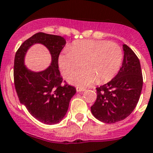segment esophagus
Segmentation results:
<instances>
[{"label": "esophagus", "instance_id": "34e87169", "mask_svg": "<svg viewBox=\"0 0 153 153\" xmlns=\"http://www.w3.org/2000/svg\"><path fill=\"white\" fill-rule=\"evenodd\" d=\"M85 88H81V87H76V91H78V92H81V91H85Z\"/></svg>", "mask_w": 153, "mask_h": 153}]
</instances>
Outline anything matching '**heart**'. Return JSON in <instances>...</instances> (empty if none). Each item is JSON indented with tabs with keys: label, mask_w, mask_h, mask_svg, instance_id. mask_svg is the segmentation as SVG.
I'll return each mask as SVG.
<instances>
[{
	"label": "heart",
	"mask_w": 153,
	"mask_h": 153,
	"mask_svg": "<svg viewBox=\"0 0 153 153\" xmlns=\"http://www.w3.org/2000/svg\"><path fill=\"white\" fill-rule=\"evenodd\" d=\"M123 60V51L115 43L105 41H75L63 50L58 64L64 77H68L81 66L85 68L68 77L71 84L89 86L95 81L102 84L110 81L118 73Z\"/></svg>",
	"instance_id": "heart-1"
}]
</instances>
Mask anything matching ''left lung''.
Wrapping results in <instances>:
<instances>
[{
  "instance_id": "obj_1",
  "label": "left lung",
  "mask_w": 153,
  "mask_h": 153,
  "mask_svg": "<svg viewBox=\"0 0 153 153\" xmlns=\"http://www.w3.org/2000/svg\"><path fill=\"white\" fill-rule=\"evenodd\" d=\"M124 59L116 76L97 88L96 101L91 107L94 116L112 124L126 118L135 109L143 88L140 63L134 52L123 44Z\"/></svg>"
}]
</instances>
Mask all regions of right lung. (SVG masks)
I'll list each match as a JSON object with an SVG mask.
<instances>
[{
  "label": "right lung",
  "mask_w": 153,
  "mask_h": 153,
  "mask_svg": "<svg viewBox=\"0 0 153 153\" xmlns=\"http://www.w3.org/2000/svg\"><path fill=\"white\" fill-rule=\"evenodd\" d=\"M65 43L59 35L38 32L24 41L15 55L14 85L19 100L34 118L46 125L62 121L76 93L74 87L62 85L59 70L58 57ZM35 43L43 44L51 55V65L41 72L31 71L25 65V54Z\"/></svg>",
  "instance_id": "1"
}]
</instances>
